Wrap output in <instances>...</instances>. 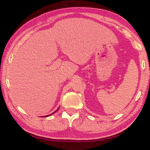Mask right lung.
<instances>
[{"label":"right lung","instance_id":"right-lung-1","mask_svg":"<svg viewBox=\"0 0 150 150\" xmlns=\"http://www.w3.org/2000/svg\"><path fill=\"white\" fill-rule=\"evenodd\" d=\"M59 108H57V110H56V111H55V112H54V113H51V114H50V115H47V116H42V117H49V116H51V115H52L53 113H54L55 112H57V110H58Z\"/></svg>","mask_w":150,"mask_h":150}]
</instances>
